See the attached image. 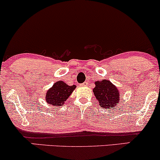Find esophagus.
Listing matches in <instances>:
<instances>
[{
  "mask_svg": "<svg viewBox=\"0 0 160 160\" xmlns=\"http://www.w3.org/2000/svg\"><path fill=\"white\" fill-rule=\"evenodd\" d=\"M82 85H83V86H87V85H88V82H84V83L82 84Z\"/></svg>",
  "mask_w": 160,
  "mask_h": 160,
  "instance_id": "obj_1",
  "label": "esophagus"
}]
</instances>
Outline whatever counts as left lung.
Returning <instances> with one entry per match:
<instances>
[{
  "mask_svg": "<svg viewBox=\"0 0 160 160\" xmlns=\"http://www.w3.org/2000/svg\"><path fill=\"white\" fill-rule=\"evenodd\" d=\"M94 84L93 92L102 108L109 109L116 107V104L119 103L121 96L118 88L108 79L97 81Z\"/></svg>",
  "mask_w": 160,
  "mask_h": 160,
  "instance_id": "8db88e82",
  "label": "left lung"
}]
</instances>
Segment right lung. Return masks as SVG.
Masks as SVG:
<instances>
[{
	"label": "right lung",
	"mask_w": 160,
	"mask_h": 160,
	"mask_svg": "<svg viewBox=\"0 0 160 160\" xmlns=\"http://www.w3.org/2000/svg\"><path fill=\"white\" fill-rule=\"evenodd\" d=\"M76 86H69L62 81H58L48 90L45 94V101L50 105L61 107L70 96Z\"/></svg>",
	"instance_id": "right-lung-1"
}]
</instances>
